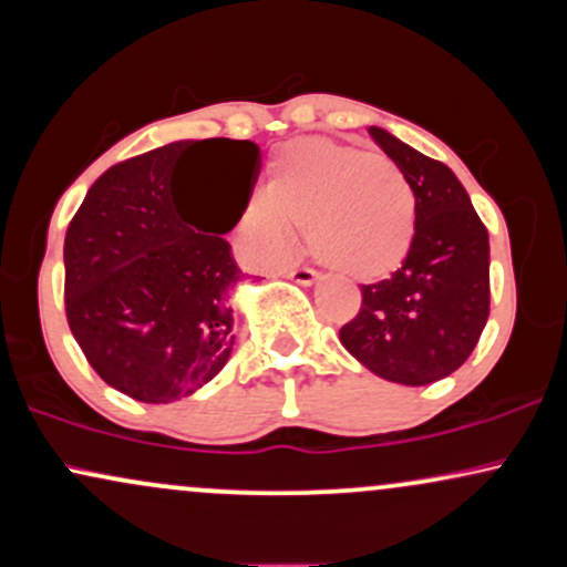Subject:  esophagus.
<instances>
[{
	"mask_svg": "<svg viewBox=\"0 0 567 567\" xmlns=\"http://www.w3.org/2000/svg\"><path fill=\"white\" fill-rule=\"evenodd\" d=\"M288 277L298 285H311L317 279V271L306 269V266H292V269H288Z\"/></svg>",
	"mask_w": 567,
	"mask_h": 567,
	"instance_id": "obj_1",
	"label": "esophagus"
}]
</instances>
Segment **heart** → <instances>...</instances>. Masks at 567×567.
<instances>
[{"instance_id":"heart-1","label":"heart","mask_w":567,"mask_h":567,"mask_svg":"<svg viewBox=\"0 0 567 567\" xmlns=\"http://www.w3.org/2000/svg\"><path fill=\"white\" fill-rule=\"evenodd\" d=\"M306 231L317 261L360 282H379L408 261L415 243V194L383 154L328 138L288 143L269 167L264 197L239 218L261 258H279Z\"/></svg>"}]
</instances>
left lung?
Segmentation results:
<instances>
[{
    "label": "left lung",
    "mask_w": 567,
    "mask_h": 567,
    "mask_svg": "<svg viewBox=\"0 0 567 567\" xmlns=\"http://www.w3.org/2000/svg\"><path fill=\"white\" fill-rule=\"evenodd\" d=\"M370 135L415 194V243L389 279L362 285L341 343L381 379L424 386L470 360L491 315V245L470 194L442 162L381 127Z\"/></svg>",
    "instance_id": "8db88e82"
}]
</instances>
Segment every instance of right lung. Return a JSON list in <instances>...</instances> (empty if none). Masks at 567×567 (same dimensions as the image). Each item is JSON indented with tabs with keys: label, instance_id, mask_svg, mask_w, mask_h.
I'll return each instance as SVG.
<instances>
[{
	"label": "right lung",
	"instance_id": "obj_1",
	"mask_svg": "<svg viewBox=\"0 0 567 567\" xmlns=\"http://www.w3.org/2000/svg\"><path fill=\"white\" fill-rule=\"evenodd\" d=\"M186 153L219 173L203 176L188 212L177 199ZM258 154L252 141H175L90 186L63 243V298L76 343L116 392L175 402L229 362L231 292L243 271L224 234L243 218Z\"/></svg>",
	"mask_w": 567,
	"mask_h": 567
}]
</instances>
